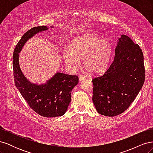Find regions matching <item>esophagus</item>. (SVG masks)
<instances>
[{"mask_svg":"<svg viewBox=\"0 0 153 153\" xmlns=\"http://www.w3.org/2000/svg\"><path fill=\"white\" fill-rule=\"evenodd\" d=\"M85 79H86V78H85V76H83V75H81V76H79V80H80V82H82V81H83V80H85Z\"/></svg>","mask_w":153,"mask_h":153,"instance_id":"esophagus-1","label":"esophagus"}]
</instances>
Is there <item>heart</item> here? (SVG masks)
Returning <instances> with one entry per match:
<instances>
[{
  "instance_id": "heart-1",
  "label": "heart",
  "mask_w": 153,
  "mask_h": 153,
  "mask_svg": "<svg viewBox=\"0 0 153 153\" xmlns=\"http://www.w3.org/2000/svg\"><path fill=\"white\" fill-rule=\"evenodd\" d=\"M112 53L108 40L91 33L83 34L72 39L69 49L64 51L62 57L67 66L75 69L80 61L86 70L91 73L103 72L107 68Z\"/></svg>"
}]
</instances>
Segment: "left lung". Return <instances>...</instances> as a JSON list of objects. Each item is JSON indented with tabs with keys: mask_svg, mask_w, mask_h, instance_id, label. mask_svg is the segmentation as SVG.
Masks as SVG:
<instances>
[{
	"mask_svg": "<svg viewBox=\"0 0 153 153\" xmlns=\"http://www.w3.org/2000/svg\"><path fill=\"white\" fill-rule=\"evenodd\" d=\"M113 61L103 75L92 79V101L98 112L114 117L128 107L145 81L143 52L126 35L118 39Z\"/></svg>",
	"mask_w": 153,
	"mask_h": 153,
	"instance_id": "obj_1",
	"label": "left lung"
}]
</instances>
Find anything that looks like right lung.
Returning <instances> with one entry per match:
<instances>
[{
	"instance_id": "right-lung-1",
	"label": "right lung",
	"mask_w": 153,
	"mask_h": 153,
	"mask_svg": "<svg viewBox=\"0 0 153 153\" xmlns=\"http://www.w3.org/2000/svg\"><path fill=\"white\" fill-rule=\"evenodd\" d=\"M46 30H48L46 26L35 27L23 35L13 55V75L16 88L30 107L41 116L54 117L61 116L66 112L71 102V91L78 84V76L57 73L45 84L37 85L27 79L18 62V53L27 41Z\"/></svg>"
}]
</instances>
